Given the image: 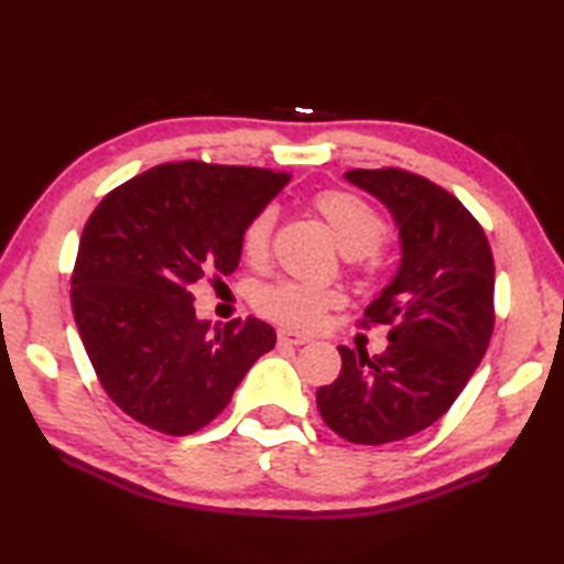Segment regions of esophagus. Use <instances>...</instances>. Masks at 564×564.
<instances>
[{"instance_id": "obj_1", "label": "esophagus", "mask_w": 564, "mask_h": 564, "mask_svg": "<svg viewBox=\"0 0 564 564\" xmlns=\"http://www.w3.org/2000/svg\"><path fill=\"white\" fill-rule=\"evenodd\" d=\"M279 343H281V346H305V343H311V338L303 336V333H295L291 328H281L279 330Z\"/></svg>"}]
</instances>
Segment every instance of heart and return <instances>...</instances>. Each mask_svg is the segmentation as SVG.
<instances>
[{
	"instance_id": "heart-1",
	"label": "heart",
	"mask_w": 564,
	"mask_h": 564,
	"mask_svg": "<svg viewBox=\"0 0 564 564\" xmlns=\"http://www.w3.org/2000/svg\"><path fill=\"white\" fill-rule=\"evenodd\" d=\"M311 204L326 218L343 253L358 265H370L376 248L388 238V221L366 198L343 188H326L313 194ZM275 208L263 206L241 228V253L251 265H263L271 253ZM346 295L336 285H316L303 281H275L263 285L256 305L263 316L289 328H318L326 313L340 308Z\"/></svg>"
}]
</instances>
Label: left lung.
Listing matches in <instances>:
<instances>
[{"mask_svg": "<svg viewBox=\"0 0 564 564\" xmlns=\"http://www.w3.org/2000/svg\"><path fill=\"white\" fill-rule=\"evenodd\" d=\"M393 214L403 261L368 305L370 326H390L388 348L340 346V376L316 400L330 431L358 445L415 435L445 415L480 366L495 326V263L482 226L431 178L405 169H352Z\"/></svg>", "mask_w": 564, "mask_h": 564, "instance_id": "left-lung-1", "label": "left lung"}]
</instances>
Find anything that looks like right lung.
<instances>
[{"label": "right lung", "instance_id": "right-lung-1", "mask_svg": "<svg viewBox=\"0 0 564 564\" xmlns=\"http://www.w3.org/2000/svg\"><path fill=\"white\" fill-rule=\"evenodd\" d=\"M289 178L171 161L94 208L72 273V311L101 388L137 423L166 435L202 431L275 346V330L259 318L218 328L198 321L191 289L208 273L236 271L243 224Z\"/></svg>", "mask_w": 564, "mask_h": 564}]
</instances>
